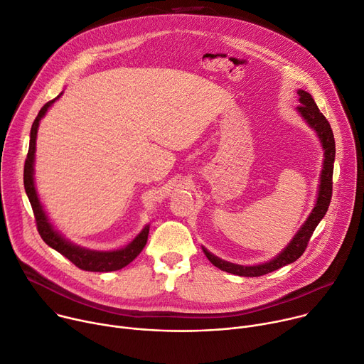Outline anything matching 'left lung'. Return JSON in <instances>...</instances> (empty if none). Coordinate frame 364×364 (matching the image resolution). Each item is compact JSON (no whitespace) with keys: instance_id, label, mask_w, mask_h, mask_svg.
<instances>
[{"instance_id":"1","label":"left lung","mask_w":364,"mask_h":364,"mask_svg":"<svg viewBox=\"0 0 364 364\" xmlns=\"http://www.w3.org/2000/svg\"><path fill=\"white\" fill-rule=\"evenodd\" d=\"M299 94V102L301 106H297V112H299L304 119L308 122V124L311 127H314V130H316V134L322 142V148H323V168L321 173V184H319V193H318V199H316V205L312 210V213L309 215V218L306 219V222L302 225V228L299 229V232L294 235V238L291 240V242L283 250L282 254H279L274 259L259 264V266H250V267H244V266H238V264H232V262H226L218 257H215L213 254H210L208 250L203 248L206 257L209 258V261L216 266L218 269L230 273V274H237V276H244V277H258L262 274L272 273L283 266H287V264L296 261L299 258L306 247L308 242L314 234L315 228L318 226V223L321 222V219L325 216L329 203H331V197H333V173H334V158H336V141H334V134L329 122L325 119V116L319 112L315 100L312 98V95L304 90L297 91Z\"/></svg>"}]
</instances>
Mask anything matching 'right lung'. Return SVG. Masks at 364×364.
Listing matches in <instances>:
<instances>
[{
    "label": "right lung",
    "mask_w": 364,
    "mask_h": 364,
    "mask_svg": "<svg viewBox=\"0 0 364 364\" xmlns=\"http://www.w3.org/2000/svg\"><path fill=\"white\" fill-rule=\"evenodd\" d=\"M59 97H60V94L56 98H59ZM56 98L48 102L41 109L35 122H33L31 130H30L28 152H27V158H26V162H24V176H23L24 188H26L27 197L30 200L33 213H35L38 232L49 247H52L53 250L60 252L63 257H67L73 264H75V266L81 270L100 272V273L120 270V269L126 267L129 262L134 261L141 254L144 247L146 245L149 226H145L142 232L134 241H132L127 247H124L122 250H116V251H90V250L77 247V245L68 242L65 238H62L56 232V230L52 228V225L49 223V219L45 215L43 208L39 202V197H38V193H36V188H35V183H33V162H35L38 127H39L41 119L46 114L48 109L52 106V103L56 100Z\"/></svg>",
    "instance_id": "add662e5"
}]
</instances>
